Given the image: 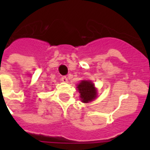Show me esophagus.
<instances>
[{
  "mask_svg": "<svg viewBox=\"0 0 150 150\" xmlns=\"http://www.w3.org/2000/svg\"><path fill=\"white\" fill-rule=\"evenodd\" d=\"M61 80L63 82H68V79L65 77V76H62V77H61Z\"/></svg>",
  "mask_w": 150,
  "mask_h": 150,
  "instance_id": "esophagus-1",
  "label": "esophagus"
}]
</instances>
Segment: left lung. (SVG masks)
I'll list each match as a JSON object with an SVG mask.
<instances>
[{"label":"left lung","mask_w":150,"mask_h":150,"mask_svg":"<svg viewBox=\"0 0 150 150\" xmlns=\"http://www.w3.org/2000/svg\"><path fill=\"white\" fill-rule=\"evenodd\" d=\"M77 89L80 93V98L82 103H89L97 96V89L90 80H82L77 85Z\"/></svg>","instance_id":"8db88e82"}]
</instances>
